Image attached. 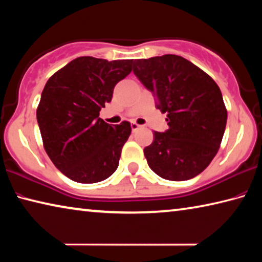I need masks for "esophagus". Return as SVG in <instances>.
Listing matches in <instances>:
<instances>
[{
    "mask_svg": "<svg viewBox=\"0 0 262 262\" xmlns=\"http://www.w3.org/2000/svg\"><path fill=\"white\" fill-rule=\"evenodd\" d=\"M130 126H132V130L133 132H136L140 128V125H139V123H136V122H132Z\"/></svg>",
    "mask_w": 262,
    "mask_h": 262,
    "instance_id": "esophagus-1",
    "label": "esophagus"
}]
</instances>
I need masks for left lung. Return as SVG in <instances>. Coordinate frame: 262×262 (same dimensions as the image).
Listing matches in <instances>:
<instances>
[{
    "instance_id": "obj_1",
    "label": "left lung",
    "mask_w": 262,
    "mask_h": 262,
    "mask_svg": "<svg viewBox=\"0 0 262 262\" xmlns=\"http://www.w3.org/2000/svg\"><path fill=\"white\" fill-rule=\"evenodd\" d=\"M133 72L167 113L168 129L154 132L143 152L161 178L184 181L200 174L216 156L228 111L219 85L183 56L165 54L135 60Z\"/></svg>"
}]
</instances>
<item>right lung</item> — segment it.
<instances>
[{
	"mask_svg": "<svg viewBox=\"0 0 262 262\" xmlns=\"http://www.w3.org/2000/svg\"><path fill=\"white\" fill-rule=\"evenodd\" d=\"M132 62L77 57L43 88L37 107L43 148L57 170L76 183H99L118 168L130 123L111 126L99 112L115 84L130 74Z\"/></svg>",
	"mask_w": 262,
	"mask_h": 262,
	"instance_id": "1",
	"label": "right lung"
}]
</instances>
